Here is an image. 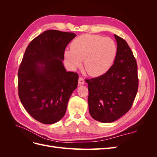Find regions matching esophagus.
Here are the masks:
<instances>
[{
	"label": "esophagus",
	"mask_w": 157,
	"mask_h": 157,
	"mask_svg": "<svg viewBox=\"0 0 157 157\" xmlns=\"http://www.w3.org/2000/svg\"><path fill=\"white\" fill-rule=\"evenodd\" d=\"M84 84V80L83 78L82 77H79L78 78V84L79 85H83Z\"/></svg>",
	"instance_id": "esophagus-1"
}]
</instances>
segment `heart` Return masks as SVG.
<instances>
[{
	"mask_svg": "<svg viewBox=\"0 0 157 157\" xmlns=\"http://www.w3.org/2000/svg\"><path fill=\"white\" fill-rule=\"evenodd\" d=\"M117 54V46L112 39L98 35L84 34L71 44L64 52V58L71 69L82 64L92 77L105 74L111 68Z\"/></svg>",
	"mask_w": 157,
	"mask_h": 157,
	"instance_id": "b5f03b06",
	"label": "heart"
}]
</instances>
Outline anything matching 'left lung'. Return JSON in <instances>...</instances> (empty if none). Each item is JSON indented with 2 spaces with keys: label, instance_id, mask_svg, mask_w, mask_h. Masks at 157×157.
I'll list each match as a JSON object with an SVG mask.
<instances>
[{
  "label": "left lung",
  "instance_id": "1",
  "mask_svg": "<svg viewBox=\"0 0 157 157\" xmlns=\"http://www.w3.org/2000/svg\"><path fill=\"white\" fill-rule=\"evenodd\" d=\"M117 54L106 73L87 80L88 107L94 120L104 123L115 121L131 108L138 88L137 63L127 42L114 35Z\"/></svg>",
  "mask_w": 157,
  "mask_h": 157
}]
</instances>
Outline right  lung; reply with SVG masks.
<instances>
[{
	"instance_id": "right-lung-1",
	"label": "right lung",
	"mask_w": 157,
	"mask_h": 157,
	"mask_svg": "<svg viewBox=\"0 0 157 157\" xmlns=\"http://www.w3.org/2000/svg\"><path fill=\"white\" fill-rule=\"evenodd\" d=\"M73 33L48 30L28 45L18 71V94L29 115L42 124L62 118L77 88L78 75L66 71L63 61Z\"/></svg>"
}]
</instances>
